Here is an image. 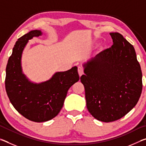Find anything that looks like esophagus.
<instances>
[{"label":"esophagus","instance_id":"obj_1","mask_svg":"<svg viewBox=\"0 0 146 146\" xmlns=\"http://www.w3.org/2000/svg\"><path fill=\"white\" fill-rule=\"evenodd\" d=\"M78 72L79 74V76H81L84 73V68L81 66H78Z\"/></svg>","mask_w":146,"mask_h":146}]
</instances>
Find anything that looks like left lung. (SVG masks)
Returning a JSON list of instances; mask_svg holds the SVG:
<instances>
[{"label": "left lung", "mask_w": 146, "mask_h": 146, "mask_svg": "<svg viewBox=\"0 0 146 146\" xmlns=\"http://www.w3.org/2000/svg\"><path fill=\"white\" fill-rule=\"evenodd\" d=\"M113 44L84 64L80 81L86 106L98 120L110 122L129 113L142 90V73L134 47L119 33H110Z\"/></svg>", "instance_id": "1"}]
</instances>
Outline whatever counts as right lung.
I'll return each mask as SVG.
<instances>
[{
	"mask_svg": "<svg viewBox=\"0 0 146 146\" xmlns=\"http://www.w3.org/2000/svg\"><path fill=\"white\" fill-rule=\"evenodd\" d=\"M39 30L29 31L18 39L6 66L5 87L12 105L20 114L35 122H46L57 115L69 89L79 80L77 67L57 72L40 84L28 80L22 72L21 56L28 40L39 36Z\"/></svg>",
	"mask_w": 146,
	"mask_h": 146,
	"instance_id": "right-lung-1",
	"label": "right lung"
}]
</instances>
